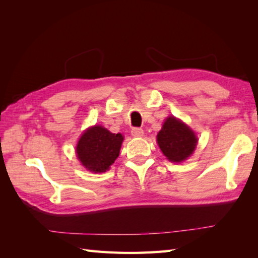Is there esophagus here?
I'll return each instance as SVG.
<instances>
[{"label": "esophagus", "instance_id": "1", "mask_svg": "<svg viewBox=\"0 0 258 258\" xmlns=\"http://www.w3.org/2000/svg\"><path fill=\"white\" fill-rule=\"evenodd\" d=\"M131 133H132V135L134 136V138H141V136H143L144 131L142 130V128L135 127V128H133L132 131H131Z\"/></svg>", "mask_w": 258, "mask_h": 258}]
</instances>
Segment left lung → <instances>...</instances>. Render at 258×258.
<instances>
[{
	"instance_id": "obj_1",
	"label": "left lung",
	"mask_w": 258,
	"mask_h": 258,
	"mask_svg": "<svg viewBox=\"0 0 258 258\" xmlns=\"http://www.w3.org/2000/svg\"><path fill=\"white\" fill-rule=\"evenodd\" d=\"M156 140L163 154L173 163L187 160L193 154L199 141L189 126L174 116L165 119Z\"/></svg>"
}]
</instances>
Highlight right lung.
<instances>
[{"mask_svg":"<svg viewBox=\"0 0 258 258\" xmlns=\"http://www.w3.org/2000/svg\"><path fill=\"white\" fill-rule=\"evenodd\" d=\"M124 136L111 133L102 125L87 128L76 145V156L87 171L103 173L108 171L119 155Z\"/></svg>","mask_w":258,"mask_h":258,"instance_id":"1","label":"right lung"}]
</instances>
